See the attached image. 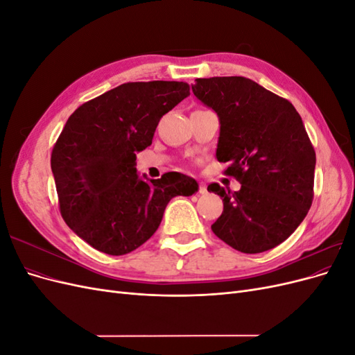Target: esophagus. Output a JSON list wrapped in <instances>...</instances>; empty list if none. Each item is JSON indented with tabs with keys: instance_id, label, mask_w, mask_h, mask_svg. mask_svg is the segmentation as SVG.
<instances>
[{
	"instance_id": "34e87169",
	"label": "esophagus",
	"mask_w": 355,
	"mask_h": 355,
	"mask_svg": "<svg viewBox=\"0 0 355 355\" xmlns=\"http://www.w3.org/2000/svg\"><path fill=\"white\" fill-rule=\"evenodd\" d=\"M198 192H200V194H201V196H206V194H207V187H206V185H204V184H202V182H201V184H200V187H198Z\"/></svg>"
}]
</instances>
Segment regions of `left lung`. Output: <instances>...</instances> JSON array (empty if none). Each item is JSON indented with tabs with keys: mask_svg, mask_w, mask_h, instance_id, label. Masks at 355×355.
Instances as JSON below:
<instances>
[{
	"mask_svg": "<svg viewBox=\"0 0 355 355\" xmlns=\"http://www.w3.org/2000/svg\"><path fill=\"white\" fill-rule=\"evenodd\" d=\"M192 92L219 116L216 158L240 191L211 184L223 211L211 231L243 253L282 244L306 216L314 197L315 151L287 99L244 77L197 78Z\"/></svg>",
	"mask_w": 355,
	"mask_h": 355,
	"instance_id": "left-lung-1",
	"label": "left lung"
}]
</instances>
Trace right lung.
<instances>
[{
    "label": "right lung",
    "mask_w": 355,
    "mask_h": 355,
    "mask_svg": "<svg viewBox=\"0 0 355 355\" xmlns=\"http://www.w3.org/2000/svg\"><path fill=\"white\" fill-rule=\"evenodd\" d=\"M188 96L184 81L125 83L68 118L51 171L63 220L96 250L133 252L158 230L171 198L198 191L178 171L146 182L136 170V153L153 144L159 118Z\"/></svg>",
    "instance_id": "add662e5"
}]
</instances>
